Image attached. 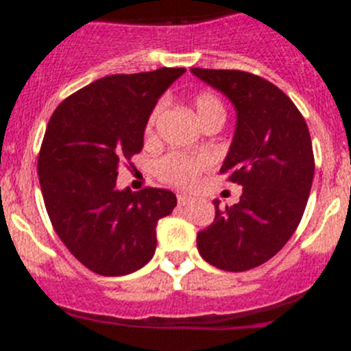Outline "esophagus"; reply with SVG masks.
<instances>
[{
  "instance_id": "34e87169",
  "label": "esophagus",
  "mask_w": 351,
  "mask_h": 351,
  "mask_svg": "<svg viewBox=\"0 0 351 351\" xmlns=\"http://www.w3.org/2000/svg\"><path fill=\"white\" fill-rule=\"evenodd\" d=\"M178 203H179V206H186V205H189V203H193V198L191 196H186V195H178Z\"/></svg>"
}]
</instances>
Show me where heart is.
<instances>
[{"label":"heart","mask_w":351,"mask_h":351,"mask_svg":"<svg viewBox=\"0 0 351 351\" xmlns=\"http://www.w3.org/2000/svg\"><path fill=\"white\" fill-rule=\"evenodd\" d=\"M193 106L198 120L202 125L208 122H220L226 120V106H223L222 99L217 95L208 91H202L195 95L193 98ZM160 112H162V105H156L155 108L149 113L148 120H146L145 136L152 138L155 132L156 120H158ZM212 165V158L208 155H189V153H179V152H170L167 155L160 156L155 162L153 169L155 173L162 181L169 182V184L179 186V188H189L196 182V179L202 176L205 170L210 169Z\"/></svg>","instance_id":"obj_1"}]
</instances>
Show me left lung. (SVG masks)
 I'll return each instance as SVG.
<instances>
[{"instance_id":"obj_1","label":"left lung","mask_w":351,"mask_h":351,"mask_svg":"<svg viewBox=\"0 0 351 351\" xmlns=\"http://www.w3.org/2000/svg\"><path fill=\"white\" fill-rule=\"evenodd\" d=\"M236 106L238 123L220 173L243 186L239 203L220 208L196 236L198 252L229 272L272 258L298 228L312 188L313 149L295 103L272 82L243 70L191 69Z\"/></svg>"}]
</instances>
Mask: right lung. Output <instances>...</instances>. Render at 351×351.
<instances>
[{"label":"right lung","instance_id":"add662e5","mask_svg":"<svg viewBox=\"0 0 351 351\" xmlns=\"http://www.w3.org/2000/svg\"><path fill=\"white\" fill-rule=\"evenodd\" d=\"M186 69L115 73L63 99L38 158L46 212L58 238L99 276H125L152 260L156 223L178 205L169 189L115 188L119 167L143 149L156 99Z\"/></svg>","mask_w":351,"mask_h":351}]
</instances>
